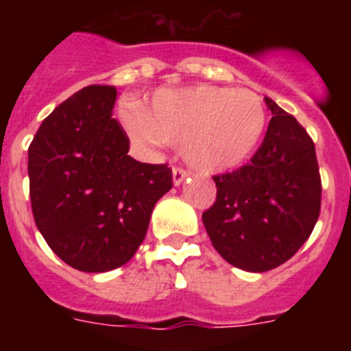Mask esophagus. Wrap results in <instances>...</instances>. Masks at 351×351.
<instances>
[{"label": "esophagus", "instance_id": "esophagus-1", "mask_svg": "<svg viewBox=\"0 0 351 351\" xmlns=\"http://www.w3.org/2000/svg\"><path fill=\"white\" fill-rule=\"evenodd\" d=\"M186 178H188V172H186V170L179 169V167H176V169L172 170V182H173V186H179L182 181H184Z\"/></svg>", "mask_w": 351, "mask_h": 351}]
</instances>
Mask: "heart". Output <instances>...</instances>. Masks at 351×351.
<instances>
[{"mask_svg": "<svg viewBox=\"0 0 351 351\" xmlns=\"http://www.w3.org/2000/svg\"><path fill=\"white\" fill-rule=\"evenodd\" d=\"M123 121L138 144H181L182 158L195 170L223 173L256 153L267 112L255 93L197 86L158 91L149 112L128 105Z\"/></svg>", "mask_w": 351, "mask_h": 351, "instance_id": "b5f03b06", "label": "heart"}]
</instances>
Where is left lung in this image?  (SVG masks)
Wrapping results in <instances>:
<instances>
[{
	"instance_id": "1",
	"label": "left lung",
	"mask_w": 351,
	"mask_h": 351,
	"mask_svg": "<svg viewBox=\"0 0 351 351\" xmlns=\"http://www.w3.org/2000/svg\"><path fill=\"white\" fill-rule=\"evenodd\" d=\"M272 114L247 165L214 176L216 202L202 214L214 250L247 272L280 267L295 255L320 216L315 144L293 116L265 98Z\"/></svg>"
}]
</instances>
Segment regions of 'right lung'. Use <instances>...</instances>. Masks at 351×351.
<instances>
[{"instance_id": "obj_1", "label": "right lung", "mask_w": 351, "mask_h": 351, "mask_svg": "<svg viewBox=\"0 0 351 351\" xmlns=\"http://www.w3.org/2000/svg\"><path fill=\"white\" fill-rule=\"evenodd\" d=\"M117 91L88 86L40 125L27 149L31 209L45 243L70 267L107 272L132 260L172 170L128 156L112 117Z\"/></svg>"}]
</instances>
